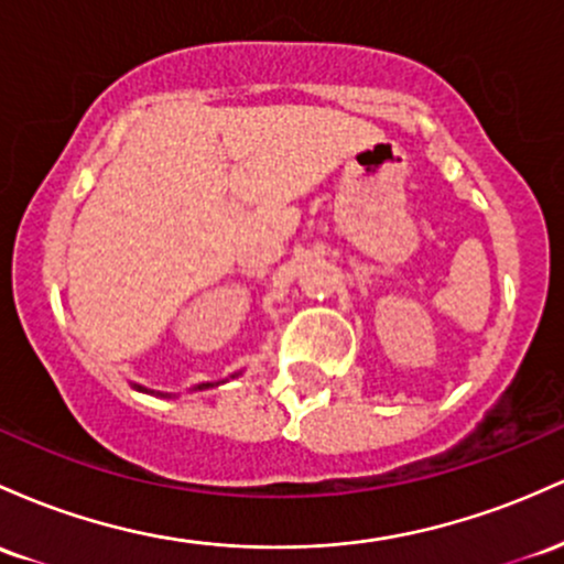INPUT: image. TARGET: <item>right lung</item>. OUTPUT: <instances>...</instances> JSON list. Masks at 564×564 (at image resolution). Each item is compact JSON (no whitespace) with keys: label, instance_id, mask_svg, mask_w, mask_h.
Masks as SVG:
<instances>
[{"label":"right lung","instance_id":"add662e5","mask_svg":"<svg viewBox=\"0 0 564 564\" xmlns=\"http://www.w3.org/2000/svg\"><path fill=\"white\" fill-rule=\"evenodd\" d=\"M210 386H215V383H199L197 389H210ZM138 391H149V389H143V386H135ZM149 394H154V391H149ZM162 397H167V394H162Z\"/></svg>","mask_w":564,"mask_h":564}]
</instances>
